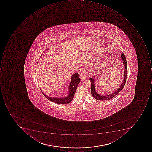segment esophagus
I'll list each match as a JSON object with an SVG mask.
<instances>
[{"label":"esophagus","instance_id":"obj_1","mask_svg":"<svg viewBox=\"0 0 152 152\" xmlns=\"http://www.w3.org/2000/svg\"><path fill=\"white\" fill-rule=\"evenodd\" d=\"M87 72L86 71H83L81 73L80 76L81 77L82 79H84V78H86L87 77Z\"/></svg>","mask_w":152,"mask_h":152}]
</instances>
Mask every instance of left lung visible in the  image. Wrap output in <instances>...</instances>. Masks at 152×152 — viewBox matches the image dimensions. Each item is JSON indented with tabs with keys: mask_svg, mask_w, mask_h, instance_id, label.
Wrapping results in <instances>:
<instances>
[{
	"mask_svg": "<svg viewBox=\"0 0 152 152\" xmlns=\"http://www.w3.org/2000/svg\"><path fill=\"white\" fill-rule=\"evenodd\" d=\"M121 58L123 61V64L125 66V71H124V80H123V82L120 87L118 88L117 90H116L114 92L110 94H108V95H102L98 94L96 92V90L95 89V80L94 78H89L90 82H91V92L92 95H93L94 97L96 99L100 100H110L113 98L115 96L118 94L122 90V88H124L126 82V78H127V62H126V56L123 53H122L121 55Z\"/></svg>",
	"mask_w": 152,
	"mask_h": 152,
	"instance_id": "left-lung-1",
	"label": "left lung"
}]
</instances>
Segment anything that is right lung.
I'll use <instances>...</instances> for the list:
<instances>
[{
	"label": "right lung",
	"instance_id": "1",
	"mask_svg": "<svg viewBox=\"0 0 152 152\" xmlns=\"http://www.w3.org/2000/svg\"><path fill=\"white\" fill-rule=\"evenodd\" d=\"M48 49H47V50ZM80 79L79 78L78 74L77 73L74 74V75L72 76L71 80L70 83L69 88V95L66 96V97H48L47 95H45L42 92L45 96V97L48 99L50 101H52L53 102L55 103L58 104H68L74 98L77 88L78 83H80Z\"/></svg>",
	"mask_w": 152,
	"mask_h": 152
}]
</instances>
